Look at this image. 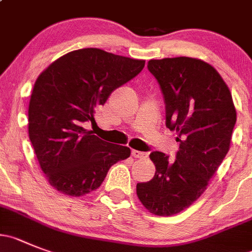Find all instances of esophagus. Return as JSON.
Returning a JSON list of instances; mask_svg holds the SVG:
<instances>
[{"label": "esophagus", "mask_w": 252, "mask_h": 252, "mask_svg": "<svg viewBox=\"0 0 252 252\" xmlns=\"http://www.w3.org/2000/svg\"><path fill=\"white\" fill-rule=\"evenodd\" d=\"M131 155H133L134 158H138V159L147 158V153L139 152V150H131Z\"/></svg>", "instance_id": "34e87169"}]
</instances>
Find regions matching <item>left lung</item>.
Masks as SVG:
<instances>
[{
  "label": "left lung",
  "instance_id": "obj_1",
  "mask_svg": "<svg viewBox=\"0 0 252 252\" xmlns=\"http://www.w3.org/2000/svg\"><path fill=\"white\" fill-rule=\"evenodd\" d=\"M148 69L160 86L166 126L175 130V161L150 153L154 178L138 183L137 195L154 215L171 216L189 208L206 190L230 149L236 110L229 87L209 63L190 57L150 60Z\"/></svg>",
  "mask_w": 252,
  "mask_h": 252
}]
</instances>
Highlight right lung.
I'll return each instance as SVG.
<instances>
[{
  "mask_svg": "<svg viewBox=\"0 0 252 252\" xmlns=\"http://www.w3.org/2000/svg\"><path fill=\"white\" fill-rule=\"evenodd\" d=\"M145 61L99 48L77 49L37 78L28 107V135L51 187L69 196L98 189L108 170L130 149L83 128L114 89L138 76Z\"/></svg>",
  "mask_w": 252,
  "mask_h": 252,
  "instance_id": "right-lung-1",
  "label": "right lung"
}]
</instances>
